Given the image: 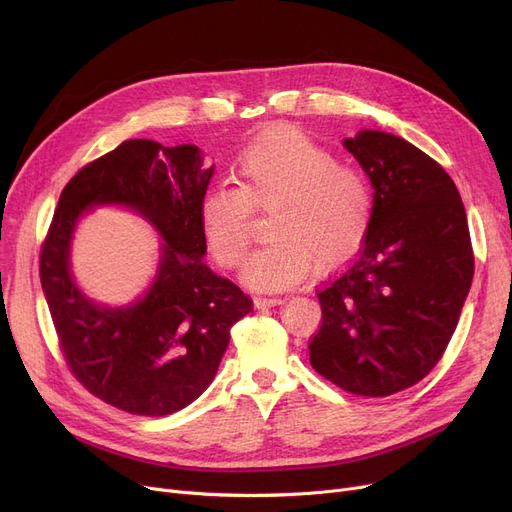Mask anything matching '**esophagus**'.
I'll use <instances>...</instances> for the list:
<instances>
[{
  "instance_id": "obj_1",
  "label": "esophagus",
  "mask_w": 512,
  "mask_h": 512,
  "mask_svg": "<svg viewBox=\"0 0 512 512\" xmlns=\"http://www.w3.org/2000/svg\"><path fill=\"white\" fill-rule=\"evenodd\" d=\"M280 301H282L280 297H255V299H253V303H255V307H257V309L274 307V305H278Z\"/></svg>"
}]
</instances>
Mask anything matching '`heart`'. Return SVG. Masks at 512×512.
Here are the masks:
<instances>
[{
    "label": "heart",
    "mask_w": 512,
    "mask_h": 512,
    "mask_svg": "<svg viewBox=\"0 0 512 512\" xmlns=\"http://www.w3.org/2000/svg\"><path fill=\"white\" fill-rule=\"evenodd\" d=\"M234 188L215 186L201 199V232L211 257L226 270L247 259L255 220L267 222L270 245L251 257L242 280L280 290L309 272H332L351 261L373 224V188L365 172L340 164L309 134L278 126L265 130L236 157Z\"/></svg>",
    "instance_id": "heart-1"
}]
</instances>
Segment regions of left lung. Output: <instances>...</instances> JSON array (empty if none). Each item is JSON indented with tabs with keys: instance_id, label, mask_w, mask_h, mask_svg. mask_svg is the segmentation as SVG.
<instances>
[{
	"instance_id": "1",
	"label": "left lung",
	"mask_w": 512,
	"mask_h": 512,
	"mask_svg": "<svg viewBox=\"0 0 512 512\" xmlns=\"http://www.w3.org/2000/svg\"><path fill=\"white\" fill-rule=\"evenodd\" d=\"M373 186L359 255L317 288L313 369L357 396L415 386L442 359L469 294L475 257L456 184L436 159L380 130L346 139Z\"/></svg>"
}]
</instances>
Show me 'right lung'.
Wrapping results in <instances>:
<instances>
[{
	"label": "right lung",
	"mask_w": 512,
	"mask_h": 512,
	"mask_svg": "<svg viewBox=\"0 0 512 512\" xmlns=\"http://www.w3.org/2000/svg\"><path fill=\"white\" fill-rule=\"evenodd\" d=\"M211 172L195 145L124 141L70 178L41 245V286L68 369L126 413L164 417L191 405L218 371L230 328L253 311L251 297L203 263L199 207ZM99 202L137 208L167 240L154 286L124 310L91 304L69 276L75 220Z\"/></svg>",
	"instance_id": "1"
}]
</instances>
